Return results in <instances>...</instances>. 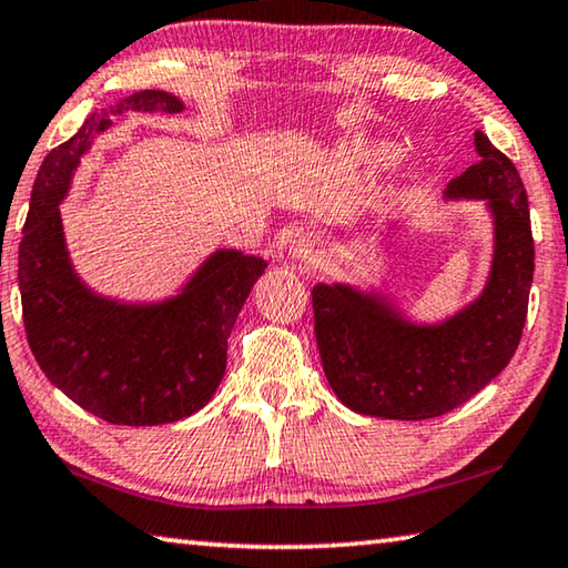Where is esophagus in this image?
Instances as JSON below:
<instances>
[{"label": "esophagus", "mask_w": 568, "mask_h": 568, "mask_svg": "<svg viewBox=\"0 0 568 568\" xmlns=\"http://www.w3.org/2000/svg\"><path fill=\"white\" fill-rule=\"evenodd\" d=\"M294 258L300 262V266L314 268L322 264V252H320V246L310 242V239H300L294 246Z\"/></svg>", "instance_id": "34e87169"}]
</instances>
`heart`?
<instances>
[{"instance_id":"b5f03b06","label":"heart","mask_w":568,"mask_h":568,"mask_svg":"<svg viewBox=\"0 0 568 568\" xmlns=\"http://www.w3.org/2000/svg\"><path fill=\"white\" fill-rule=\"evenodd\" d=\"M394 156H396V149L392 144H374L369 149H364V154H362L364 164H369V166L389 164V162H394Z\"/></svg>"}]
</instances>
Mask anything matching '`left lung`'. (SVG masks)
Segmentation results:
<instances>
[{"label":"left lung","instance_id":"obj_1","mask_svg":"<svg viewBox=\"0 0 568 568\" xmlns=\"http://www.w3.org/2000/svg\"><path fill=\"white\" fill-rule=\"evenodd\" d=\"M474 144L481 159L444 192L479 199L491 216V268L474 302L439 324H422L376 290H312L324 374L356 414L396 422L442 416L499 376L521 342L534 278L529 199L511 159L489 136L476 132Z\"/></svg>","mask_w":568,"mask_h":568}]
</instances>
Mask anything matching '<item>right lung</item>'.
<instances>
[{
    "mask_svg": "<svg viewBox=\"0 0 568 568\" xmlns=\"http://www.w3.org/2000/svg\"><path fill=\"white\" fill-rule=\"evenodd\" d=\"M182 99L144 89L92 112L47 154L19 244V292L29 349L47 379L89 414L119 426H159L212 402L226 372V339L266 258L216 248L174 296L119 302L79 278L59 204L94 136L124 112H182Z\"/></svg>",
    "mask_w": 568,
    "mask_h": 568,
    "instance_id": "add662e5",
    "label": "right lung"
}]
</instances>
